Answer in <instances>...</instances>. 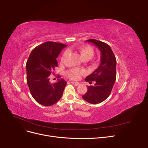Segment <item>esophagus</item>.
<instances>
[{
    "mask_svg": "<svg viewBox=\"0 0 148 148\" xmlns=\"http://www.w3.org/2000/svg\"><path fill=\"white\" fill-rule=\"evenodd\" d=\"M71 83L75 85V86H79V85H80V83H78V82H75L72 81V82H71Z\"/></svg>",
    "mask_w": 148,
    "mask_h": 148,
    "instance_id": "34e87169",
    "label": "esophagus"
}]
</instances>
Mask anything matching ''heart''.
Wrapping results in <instances>:
<instances>
[{
    "instance_id": "heart-1",
    "label": "heart",
    "mask_w": 148,
    "mask_h": 148,
    "mask_svg": "<svg viewBox=\"0 0 148 148\" xmlns=\"http://www.w3.org/2000/svg\"><path fill=\"white\" fill-rule=\"evenodd\" d=\"M77 51L79 53L80 56L84 60L90 59L95 54V50L92 46L89 45H85L79 47L77 49ZM68 51H65L62 56L61 61L64 62L68 56ZM86 73V71L83 69L79 68H72L67 71L66 74L69 78L74 80H79L82 75H84Z\"/></svg>"
}]
</instances>
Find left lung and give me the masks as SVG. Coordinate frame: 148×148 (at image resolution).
Wrapping results in <instances>:
<instances>
[{
  "label": "left lung",
  "instance_id": "obj_1",
  "mask_svg": "<svg viewBox=\"0 0 148 148\" xmlns=\"http://www.w3.org/2000/svg\"><path fill=\"white\" fill-rule=\"evenodd\" d=\"M86 41L97 47L101 56L98 68L85 79L90 84L95 82L94 86H88V91L82 97L89 103L98 104L104 101L110 94L116 77V59L109 45L94 39Z\"/></svg>",
  "mask_w": 148,
  "mask_h": 148
}]
</instances>
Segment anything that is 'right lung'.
<instances>
[{
  "instance_id": "1",
  "label": "right lung",
  "mask_w": 148,
  "mask_h": 148,
  "mask_svg": "<svg viewBox=\"0 0 148 148\" xmlns=\"http://www.w3.org/2000/svg\"><path fill=\"white\" fill-rule=\"evenodd\" d=\"M67 45L52 41L45 42L31 51L26 63L27 83L30 94L42 106H51L61 98L66 84L60 79L50 82L49 76L58 66L56 58Z\"/></svg>"
}]
</instances>
